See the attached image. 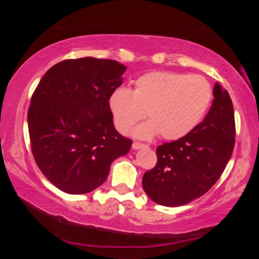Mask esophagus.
Segmentation results:
<instances>
[{"instance_id": "1", "label": "esophagus", "mask_w": 259, "mask_h": 259, "mask_svg": "<svg viewBox=\"0 0 259 259\" xmlns=\"http://www.w3.org/2000/svg\"><path fill=\"white\" fill-rule=\"evenodd\" d=\"M142 147H146V145L141 144V142H134L133 144L134 150H139V148H142Z\"/></svg>"}]
</instances>
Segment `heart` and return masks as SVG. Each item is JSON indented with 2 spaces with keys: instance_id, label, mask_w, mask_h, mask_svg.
<instances>
[{
  "instance_id": "b5f03b06",
  "label": "heart",
  "mask_w": 259,
  "mask_h": 259,
  "mask_svg": "<svg viewBox=\"0 0 259 259\" xmlns=\"http://www.w3.org/2000/svg\"><path fill=\"white\" fill-rule=\"evenodd\" d=\"M212 95V86L202 75L150 72L134 81L132 91L125 88L113 90L108 108L121 134L129 133L145 112L150 120L136 127V138L147 140L159 133L165 140H178L200 123Z\"/></svg>"
}]
</instances>
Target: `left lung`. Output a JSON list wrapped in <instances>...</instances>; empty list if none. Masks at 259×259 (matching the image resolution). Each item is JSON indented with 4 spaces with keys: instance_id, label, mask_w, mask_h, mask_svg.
<instances>
[{
    "instance_id": "left-lung-1",
    "label": "left lung",
    "mask_w": 259,
    "mask_h": 259,
    "mask_svg": "<svg viewBox=\"0 0 259 259\" xmlns=\"http://www.w3.org/2000/svg\"><path fill=\"white\" fill-rule=\"evenodd\" d=\"M212 107L187 135L157 147V164L142 178V187L156 203L178 207L204 195L221 178L235 145L234 107L218 82Z\"/></svg>"
}]
</instances>
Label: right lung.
Instances as JSON below:
<instances>
[{
    "label": "right lung",
    "mask_w": 259,
    "mask_h": 259,
    "mask_svg": "<svg viewBox=\"0 0 259 259\" xmlns=\"http://www.w3.org/2000/svg\"><path fill=\"white\" fill-rule=\"evenodd\" d=\"M125 65L112 59H67L50 68L32 94L28 126L37 167L56 187L88 194L105 183L132 140L115 130L108 96Z\"/></svg>",
    "instance_id": "obj_1"
}]
</instances>
